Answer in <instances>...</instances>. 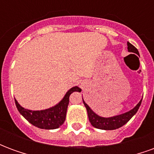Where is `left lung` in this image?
<instances>
[{
  "mask_svg": "<svg viewBox=\"0 0 154 154\" xmlns=\"http://www.w3.org/2000/svg\"><path fill=\"white\" fill-rule=\"evenodd\" d=\"M127 45H128V51L129 52L134 53V54L139 55V51L134 45H132L129 42L127 43ZM141 102H142V99L139 103L136 105V106L134 108H133L132 110H129L125 113L106 118V117H101V116L97 115L83 100L84 106L87 108L89 121L91 124V125L95 127V128H97V129H105V130H112V129H119L121 126L125 125L126 123L128 122L129 119L137 113V111H138L139 106L141 105Z\"/></svg>",
  "mask_w": 154,
  "mask_h": 154,
  "instance_id": "left-lung-1",
  "label": "left lung"
}]
</instances>
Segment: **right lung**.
I'll return each instance as SVG.
<instances>
[{
  "label": "right lung",
  "mask_w": 154,
  "mask_h": 154,
  "mask_svg": "<svg viewBox=\"0 0 154 154\" xmlns=\"http://www.w3.org/2000/svg\"><path fill=\"white\" fill-rule=\"evenodd\" d=\"M82 91L78 87H72L67 91L64 97L60 100V102L50 107L48 109L42 110H30L22 107L18 101L15 99V106L18 109L19 112L28 120L33 125L38 127L39 129H54L59 128L65 121L67 114V106L69 104V97L74 91Z\"/></svg>",
  "instance_id": "1"
}]
</instances>
